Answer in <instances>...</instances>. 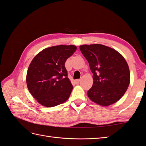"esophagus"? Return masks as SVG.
<instances>
[{"mask_svg":"<svg viewBox=\"0 0 146 146\" xmlns=\"http://www.w3.org/2000/svg\"><path fill=\"white\" fill-rule=\"evenodd\" d=\"M80 81H81L80 79H77V80H75V82L76 83V84H78V83L80 82Z\"/></svg>","mask_w":146,"mask_h":146,"instance_id":"esophagus-1","label":"esophagus"}]
</instances>
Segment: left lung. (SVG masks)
Instances as JSON below:
<instances>
[{"label": "left lung", "instance_id": "8db88e82", "mask_svg": "<svg viewBox=\"0 0 146 146\" xmlns=\"http://www.w3.org/2000/svg\"><path fill=\"white\" fill-rule=\"evenodd\" d=\"M93 73V85L87 92L91 101L107 106L117 102L129 85L130 75L127 61L113 48L101 44L80 46Z\"/></svg>", "mask_w": 146, "mask_h": 146}]
</instances>
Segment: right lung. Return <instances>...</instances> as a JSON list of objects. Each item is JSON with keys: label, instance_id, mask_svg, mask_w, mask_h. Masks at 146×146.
Returning a JSON list of instances; mask_svg holds the SVG:
<instances>
[{"label": "right lung", "instance_id": "obj_1", "mask_svg": "<svg viewBox=\"0 0 146 146\" xmlns=\"http://www.w3.org/2000/svg\"><path fill=\"white\" fill-rule=\"evenodd\" d=\"M76 50L75 45H57L41 51L28 67L27 84L40 104L54 107L69 98L73 85L68 78L65 62Z\"/></svg>", "mask_w": 146, "mask_h": 146}]
</instances>
